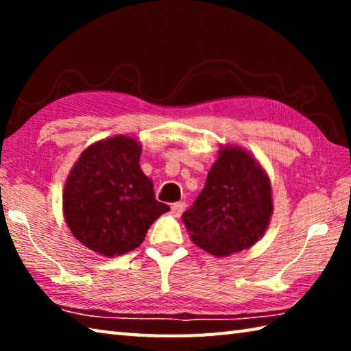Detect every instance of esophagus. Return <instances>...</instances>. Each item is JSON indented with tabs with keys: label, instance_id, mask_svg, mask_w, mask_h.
Listing matches in <instances>:
<instances>
[{
	"label": "esophagus",
	"instance_id": "1",
	"mask_svg": "<svg viewBox=\"0 0 351 351\" xmlns=\"http://www.w3.org/2000/svg\"><path fill=\"white\" fill-rule=\"evenodd\" d=\"M184 209H186V203H182V201H178V203L171 204V212H173L176 217H180Z\"/></svg>",
	"mask_w": 351,
	"mask_h": 351
}]
</instances>
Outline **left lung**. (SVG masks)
<instances>
[{"label":"left lung","instance_id":"left-lung-1","mask_svg":"<svg viewBox=\"0 0 351 351\" xmlns=\"http://www.w3.org/2000/svg\"><path fill=\"white\" fill-rule=\"evenodd\" d=\"M272 212V186L263 165L245 147L221 144L204 189L182 221L198 247L229 257L263 237Z\"/></svg>","mask_w":351,"mask_h":351}]
</instances>
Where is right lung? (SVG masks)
Here are the masks:
<instances>
[{
    "label": "right lung",
    "mask_w": 351,
    "mask_h": 351,
    "mask_svg": "<svg viewBox=\"0 0 351 351\" xmlns=\"http://www.w3.org/2000/svg\"><path fill=\"white\" fill-rule=\"evenodd\" d=\"M141 142L110 136L82 152L63 186V217L71 234L105 257L127 254L170 207L154 198L139 165Z\"/></svg>",
    "instance_id": "right-lung-1"
}]
</instances>
